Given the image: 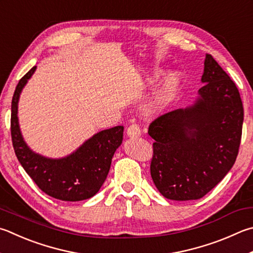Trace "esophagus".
Wrapping results in <instances>:
<instances>
[{
  "instance_id": "obj_1",
  "label": "esophagus",
  "mask_w": 253,
  "mask_h": 253,
  "mask_svg": "<svg viewBox=\"0 0 253 253\" xmlns=\"http://www.w3.org/2000/svg\"><path fill=\"white\" fill-rule=\"evenodd\" d=\"M127 135L129 137H139L141 135V128L137 124H131L127 128Z\"/></svg>"
}]
</instances>
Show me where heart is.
<instances>
[{"instance_id":"1","label":"heart","mask_w":253,"mask_h":253,"mask_svg":"<svg viewBox=\"0 0 253 253\" xmlns=\"http://www.w3.org/2000/svg\"><path fill=\"white\" fill-rule=\"evenodd\" d=\"M178 85V79L177 76H170L165 83L163 88L159 90V93L156 95V97L151 100L148 105V111L150 113L158 112L160 109L164 108L166 105L170 102L172 96L176 91V87Z\"/></svg>"}]
</instances>
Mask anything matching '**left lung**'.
Listing matches in <instances>:
<instances>
[{
    "instance_id": "8db88e82",
    "label": "left lung",
    "mask_w": 253,
    "mask_h": 253,
    "mask_svg": "<svg viewBox=\"0 0 253 253\" xmlns=\"http://www.w3.org/2000/svg\"><path fill=\"white\" fill-rule=\"evenodd\" d=\"M200 98L150 123L155 139L150 174L160 194L195 200L222 180L235 164L241 142L243 106L230 76L206 55Z\"/></svg>"
}]
</instances>
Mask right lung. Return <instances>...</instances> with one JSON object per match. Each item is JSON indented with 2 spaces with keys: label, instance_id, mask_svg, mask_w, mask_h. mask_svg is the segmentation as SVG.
I'll list each match as a JSON object with an SVG mask.
<instances>
[{
  "label": "right lung",
  "instance_id": "obj_1",
  "mask_svg": "<svg viewBox=\"0 0 253 253\" xmlns=\"http://www.w3.org/2000/svg\"><path fill=\"white\" fill-rule=\"evenodd\" d=\"M32 67L18 82L11 107V136L22 167L45 194L64 201H80L97 194L111 168L114 153L122 144L124 126L102 130L74 154L63 159H47L34 154L22 138L17 122L21 90L35 71Z\"/></svg>",
  "mask_w": 253,
  "mask_h": 253
}]
</instances>
